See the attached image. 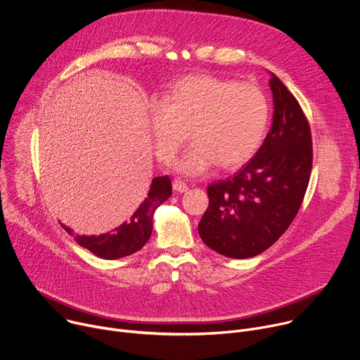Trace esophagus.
Returning a JSON list of instances; mask_svg holds the SVG:
<instances>
[{
	"mask_svg": "<svg viewBox=\"0 0 360 360\" xmlns=\"http://www.w3.org/2000/svg\"><path fill=\"white\" fill-rule=\"evenodd\" d=\"M172 188H174V191H176V192H186V191H188V185H186L185 182H182L181 179H175V181L172 182Z\"/></svg>",
	"mask_w": 360,
	"mask_h": 360,
	"instance_id": "obj_1",
	"label": "esophagus"
}]
</instances>
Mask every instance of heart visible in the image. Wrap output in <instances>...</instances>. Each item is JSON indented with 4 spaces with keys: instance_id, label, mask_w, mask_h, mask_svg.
<instances>
[{
    "instance_id": "b5f03b06",
    "label": "heart",
    "mask_w": 360,
    "mask_h": 360,
    "mask_svg": "<svg viewBox=\"0 0 360 360\" xmlns=\"http://www.w3.org/2000/svg\"><path fill=\"white\" fill-rule=\"evenodd\" d=\"M269 101L253 84L212 75H189L165 92L162 104L149 112L157 157L169 164L188 141L195 145L176 162L186 175H199L212 165L233 169L258 152L269 122Z\"/></svg>"
}]
</instances>
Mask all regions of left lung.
<instances>
[{
  "mask_svg": "<svg viewBox=\"0 0 360 360\" xmlns=\"http://www.w3.org/2000/svg\"><path fill=\"white\" fill-rule=\"evenodd\" d=\"M274 122L255 157L208 186L210 207L198 232L215 252L252 258L272 246L302 205L312 171V135L297 99L272 74Z\"/></svg>",
  "mask_w": 360,
  "mask_h": 360,
  "instance_id": "obj_1",
  "label": "left lung"
}]
</instances>
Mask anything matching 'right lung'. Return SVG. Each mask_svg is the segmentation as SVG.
I'll use <instances>...</instances> for the list:
<instances>
[{
	"label": "right lung",
	"mask_w": 360,
	"mask_h": 360,
	"mask_svg": "<svg viewBox=\"0 0 360 360\" xmlns=\"http://www.w3.org/2000/svg\"><path fill=\"white\" fill-rule=\"evenodd\" d=\"M172 195V184L169 176H157L152 179L149 192L138 210L131 215L128 222H124L111 232L98 236L75 235V240L82 248L88 249L102 259H118L139 250L152 233L153 212ZM63 228L74 235L72 231L63 225Z\"/></svg>",
	"instance_id": "right-lung-1"
}]
</instances>
